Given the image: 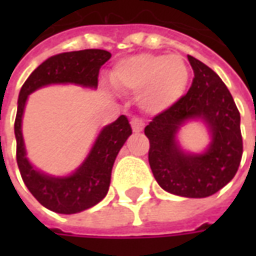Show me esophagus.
Masks as SVG:
<instances>
[{
	"mask_svg": "<svg viewBox=\"0 0 256 256\" xmlns=\"http://www.w3.org/2000/svg\"><path fill=\"white\" fill-rule=\"evenodd\" d=\"M130 124H132V128H133V132L136 133H138V132H142V128H144V122H142V119L138 116H134L132 118V120H130Z\"/></svg>",
	"mask_w": 256,
	"mask_h": 256,
	"instance_id": "esophagus-1",
	"label": "esophagus"
}]
</instances>
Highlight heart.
<instances>
[{"instance_id":"heart-1","label":"heart","mask_w":256,"mask_h":256,"mask_svg":"<svg viewBox=\"0 0 256 256\" xmlns=\"http://www.w3.org/2000/svg\"><path fill=\"white\" fill-rule=\"evenodd\" d=\"M111 82L120 92H140L141 108L156 115L181 98L188 86L189 68L177 54L142 53L119 62L112 70Z\"/></svg>"}]
</instances>
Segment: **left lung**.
Segmentation results:
<instances>
[{"label":"left lung","instance_id":"1","mask_svg":"<svg viewBox=\"0 0 256 256\" xmlns=\"http://www.w3.org/2000/svg\"><path fill=\"white\" fill-rule=\"evenodd\" d=\"M194 78L188 93L145 128L150 140V170L166 192L184 198H207L236 176L242 156L240 112L226 84L198 58L188 56ZM202 117L213 136L210 148L200 156L179 150L175 134L185 120Z\"/></svg>","mask_w":256,"mask_h":256}]
</instances>
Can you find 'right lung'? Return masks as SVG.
<instances>
[{
    "label": "right lung",
    "mask_w": 256,
    "mask_h": 256,
    "mask_svg": "<svg viewBox=\"0 0 256 256\" xmlns=\"http://www.w3.org/2000/svg\"><path fill=\"white\" fill-rule=\"evenodd\" d=\"M111 58V53L102 49H84L60 53L49 58L36 68L22 86L14 119L16 160L20 176L31 194L50 211L58 214H75L93 207L106 198L114 162L119 150L132 134L128 118L120 115L102 128L89 156L72 176L53 178L36 172L26 158L22 136V116L27 96L50 84H78L97 88L98 72L102 64Z\"/></svg>",
    "instance_id": "obj_1"
}]
</instances>
